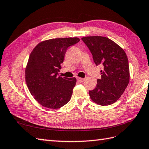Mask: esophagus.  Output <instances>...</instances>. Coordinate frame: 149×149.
Here are the masks:
<instances>
[{"mask_svg": "<svg viewBox=\"0 0 149 149\" xmlns=\"http://www.w3.org/2000/svg\"><path fill=\"white\" fill-rule=\"evenodd\" d=\"M77 80L79 81V82H83L84 81V80H85V79H84V78H81V77H77Z\"/></svg>", "mask_w": 149, "mask_h": 149, "instance_id": "esophagus-1", "label": "esophagus"}]
</instances>
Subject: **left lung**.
<instances>
[{
    "instance_id": "obj_1",
    "label": "left lung",
    "mask_w": 149,
    "mask_h": 149,
    "mask_svg": "<svg viewBox=\"0 0 149 149\" xmlns=\"http://www.w3.org/2000/svg\"><path fill=\"white\" fill-rule=\"evenodd\" d=\"M90 50L96 65H103L101 79L89 96L100 105L115 103L125 91L130 81L129 63L125 51L105 37L89 36L81 39Z\"/></svg>"
}]
</instances>
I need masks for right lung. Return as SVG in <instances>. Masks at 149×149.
<instances>
[{"instance_id": "add662e5", "label": "right lung", "mask_w": 149, "mask_h": 149, "mask_svg": "<svg viewBox=\"0 0 149 149\" xmlns=\"http://www.w3.org/2000/svg\"><path fill=\"white\" fill-rule=\"evenodd\" d=\"M77 37L56 38L38 44L31 52L25 68V81L36 101L46 108L56 109L70 101L77 80L58 76L69 47Z\"/></svg>"}]
</instances>
